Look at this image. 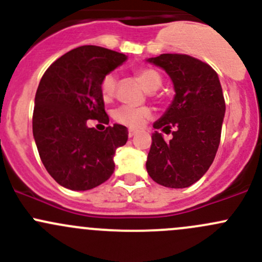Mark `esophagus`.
Listing matches in <instances>:
<instances>
[{
  "instance_id": "34e87169",
  "label": "esophagus",
  "mask_w": 262,
  "mask_h": 262,
  "mask_svg": "<svg viewBox=\"0 0 262 262\" xmlns=\"http://www.w3.org/2000/svg\"><path fill=\"white\" fill-rule=\"evenodd\" d=\"M137 133H138V130H136V129H129V132H128L129 138H132V137H134Z\"/></svg>"
}]
</instances>
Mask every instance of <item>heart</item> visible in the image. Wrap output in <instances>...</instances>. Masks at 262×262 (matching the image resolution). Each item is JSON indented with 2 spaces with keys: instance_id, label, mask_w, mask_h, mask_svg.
Instances as JSON below:
<instances>
[{
  "instance_id": "1",
  "label": "heart",
  "mask_w": 262,
  "mask_h": 262,
  "mask_svg": "<svg viewBox=\"0 0 262 262\" xmlns=\"http://www.w3.org/2000/svg\"><path fill=\"white\" fill-rule=\"evenodd\" d=\"M137 77L143 84L147 91L153 92L158 90L162 84V78L160 73L150 68H144V70L138 71ZM116 87H118V77L114 73H107L102 78L100 83V92L104 99V101H110L114 97ZM152 112L148 107H132V106H120L113 113L115 121L123 125L130 126V128H139L146 123L148 118H150Z\"/></svg>"
}]
</instances>
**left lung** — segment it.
<instances>
[{"mask_svg": "<svg viewBox=\"0 0 262 262\" xmlns=\"http://www.w3.org/2000/svg\"><path fill=\"white\" fill-rule=\"evenodd\" d=\"M162 68L175 90L172 102L153 128L172 139L152 134L146 168L153 181L184 189L203 178L213 163L221 142L226 102L215 71L207 63L185 54H161L146 59Z\"/></svg>", "mask_w": 262, "mask_h": 262, "instance_id": "1", "label": "left lung"}]
</instances>
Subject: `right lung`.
I'll use <instances>...</instances> for the list:
<instances>
[{"label":"right lung","mask_w":262,"mask_h":262,"mask_svg":"<svg viewBox=\"0 0 262 262\" xmlns=\"http://www.w3.org/2000/svg\"><path fill=\"white\" fill-rule=\"evenodd\" d=\"M126 59L123 53L101 47H78L58 58L41 77L34 139L44 167L66 189H94L114 172L115 150L128 141V129L114 124L97 132L87 120L109 124L100 83Z\"/></svg>","instance_id":"obj_1"}]
</instances>
